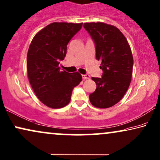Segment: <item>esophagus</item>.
<instances>
[{"instance_id":"34e87169","label":"esophagus","mask_w":160,"mask_h":160,"mask_svg":"<svg viewBox=\"0 0 160 160\" xmlns=\"http://www.w3.org/2000/svg\"><path fill=\"white\" fill-rule=\"evenodd\" d=\"M82 78H84V79H89L90 78V76L89 74H84V75H82Z\"/></svg>"}]
</instances>
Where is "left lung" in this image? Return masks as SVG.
Masks as SVG:
<instances>
[{
    "label": "left lung",
    "mask_w": 160,
    "mask_h": 160,
    "mask_svg": "<svg viewBox=\"0 0 160 160\" xmlns=\"http://www.w3.org/2000/svg\"><path fill=\"white\" fill-rule=\"evenodd\" d=\"M95 45L96 58L101 61L102 78L92 77L97 88L89 94L92 105L108 108L122 98L130 85L133 59L128 41L114 26L102 22L84 24Z\"/></svg>",
    "instance_id": "1"
}]
</instances>
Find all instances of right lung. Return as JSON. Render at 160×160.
Returning <instances> with one entry per match:
<instances>
[{
  "label": "right lung",
  "mask_w": 160,
  "mask_h": 160,
  "mask_svg": "<svg viewBox=\"0 0 160 160\" xmlns=\"http://www.w3.org/2000/svg\"><path fill=\"white\" fill-rule=\"evenodd\" d=\"M82 24L52 23L37 33L30 44L27 58L29 81L36 96L48 107L68 105L73 88L82 82L80 73L61 71L58 65L66 57L69 41Z\"/></svg>",
  "instance_id": "1"
}]
</instances>
